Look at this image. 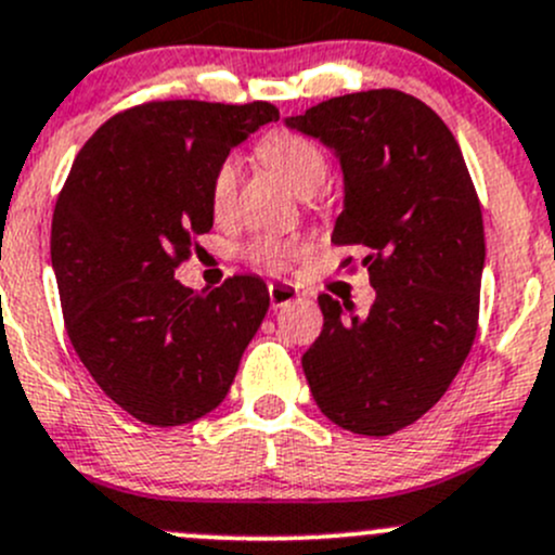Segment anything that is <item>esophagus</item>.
Instances as JSON below:
<instances>
[{"label": "esophagus", "instance_id": "34e87169", "mask_svg": "<svg viewBox=\"0 0 555 555\" xmlns=\"http://www.w3.org/2000/svg\"><path fill=\"white\" fill-rule=\"evenodd\" d=\"M268 298H271V309H282L298 298V287H293L289 282H271L268 284Z\"/></svg>", "mask_w": 555, "mask_h": 555}]
</instances>
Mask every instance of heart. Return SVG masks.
I'll list each match as a JSON object with an SVG mask.
<instances>
[{"label":"heart","instance_id":"heart-1","mask_svg":"<svg viewBox=\"0 0 555 555\" xmlns=\"http://www.w3.org/2000/svg\"><path fill=\"white\" fill-rule=\"evenodd\" d=\"M257 155H260L262 164L268 169H273L295 193L311 195L319 184L327 179V158L319 150V144H313L311 139L300 137V133L279 131L271 133V137L262 139L257 144ZM236 184H238V166L236 160L228 158L217 166L215 177H211V209H215L217 217L228 215L233 206V198H236ZM300 251V244L293 242V238H279V236H260L255 242L246 244L244 255L246 260L255 262L260 268H271V271H279V268L287 266L295 255Z\"/></svg>","mask_w":555,"mask_h":555}]
</instances>
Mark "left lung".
<instances>
[{"label": "left lung", "mask_w": 555, "mask_h": 555, "mask_svg": "<svg viewBox=\"0 0 555 555\" xmlns=\"http://www.w3.org/2000/svg\"><path fill=\"white\" fill-rule=\"evenodd\" d=\"M344 171L333 244H362L376 289L367 317L319 295L324 327L304 354L319 411L357 435L422 418L478 330L486 242L478 193L443 120L402 91H362L287 117ZM351 262V260H346Z\"/></svg>", "instance_id": "8db88e82"}]
</instances>
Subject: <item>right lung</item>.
Instances as JSON below:
<instances>
[{
	"instance_id": "right-lung-1",
	"label": "right lung",
	"mask_w": 555,
	"mask_h": 555,
	"mask_svg": "<svg viewBox=\"0 0 555 555\" xmlns=\"http://www.w3.org/2000/svg\"><path fill=\"white\" fill-rule=\"evenodd\" d=\"M273 120L268 102L133 106L88 139L55 201L50 260L66 333L139 422L179 427L215 411L266 317L262 279L193 293L173 271L215 225L217 166Z\"/></svg>"
}]
</instances>
